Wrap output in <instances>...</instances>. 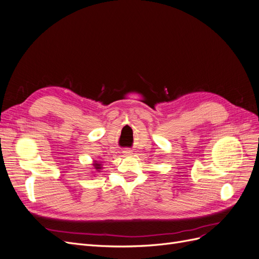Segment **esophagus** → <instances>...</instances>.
<instances>
[{"mask_svg":"<svg viewBox=\"0 0 259 259\" xmlns=\"http://www.w3.org/2000/svg\"><path fill=\"white\" fill-rule=\"evenodd\" d=\"M123 153H125V154H128V153H131V150H124V151H123Z\"/></svg>","mask_w":259,"mask_h":259,"instance_id":"obj_1","label":"esophagus"}]
</instances>
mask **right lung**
Returning a JSON list of instances; mask_svg holds the SVG:
<instances>
[{"label": "right lung", "instance_id": "right-lung-1", "mask_svg": "<svg viewBox=\"0 0 259 259\" xmlns=\"http://www.w3.org/2000/svg\"><path fill=\"white\" fill-rule=\"evenodd\" d=\"M94 166H95V168H96V169L101 168V167H100V164H98V163H96V162H95V164H94Z\"/></svg>", "mask_w": 259, "mask_h": 259}]
</instances>
